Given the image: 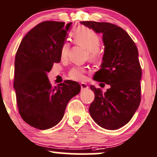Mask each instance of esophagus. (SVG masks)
Returning a JSON list of instances; mask_svg holds the SVG:
<instances>
[{"label": "esophagus", "instance_id": "1", "mask_svg": "<svg viewBox=\"0 0 157 157\" xmlns=\"http://www.w3.org/2000/svg\"><path fill=\"white\" fill-rule=\"evenodd\" d=\"M80 86H81V90H86V89H89V86L87 85L86 83H85V82H82L81 84H80Z\"/></svg>", "mask_w": 157, "mask_h": 157}]
</instances>
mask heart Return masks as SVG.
Returning a JSON list of instances; mask_svg holds the SVG:
<instances>
[{"label":"heart","instance_id":"b5f03b06","mask_svg":"<svg viewBox=\"0 0 157 157\" xmlns=\"http://www.w3.org/2000/svg\"><path fill=\"white\" fill-rule=\"evenodd\" d=\"M73 38L74 42L76 44L82 46L87 50L91 59H95L98 57L100 53L98 48L100 46V38L94 31L87 27H79L74 33ZM69 48L70 44L68 42H65L62 45L60 49V56L62 59H65L67 57ZM85 68L76 66L70 70L68 75L72 80L82 81L85 78Z\"/></svg>","mask_w":157,"mask_h":157}]
</instances>
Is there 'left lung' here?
I'll list each match as a JSON object with an SVG mask.
<instances>
[{
    "label": "left lung",
    "mask_w": 157,
    "mask_h": 157,
    "mask_svg": "<svg viewBox=\"0 0 157 157\" xmlns=\"http://www.w3.org/2000/svg\"><path fill=\"white\" fill-rule=\"evenodd\" d=\"M80 24L102 34L103 62L93 79L110 85L104 93L91 86L94 100L89 106V113L100 127L117 130L130 121L140 104L142 69L137 47L126 31L113 24Z\"/></svg>",
    "instance_id": "1"
}]
</instances>
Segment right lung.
<instances>
[{"label":"right lung","instance_id":"right-lung-1","mask_svg":"<svg viewBox=\"0 0 157 157\" xmlns=\"http://www.w3.org/2000/svg\"><path fill=\"white\" fill-rule=\"evenodd\" d=\"M72 22L44 21L23 38L15 59L14 89L18 111L26 123L39 130L56 126L69 101L80 92L77 82L52 87L47 74L61 60L60 49Z\"/></svg>","mask_w":157,"mask_h":157}]
</instances>
